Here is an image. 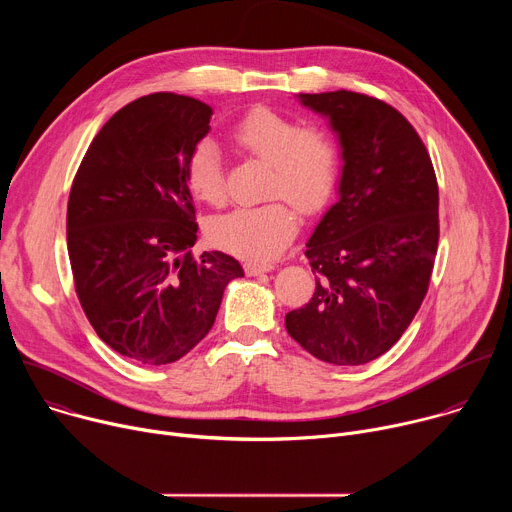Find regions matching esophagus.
Returning <instances> with one entry per match:
<instances>
[{
    "instance_id": "esophagus-1",
    "label": "esophagus",
    "mask_w": 512,
    "mask_h": 512,
    "mask_svg": "<svg viewBox=\"0 0 512 512\" xmlns=\"http://www.w3.org/2000/svg\"><path fill=\"white\" fill-rule=\"evenodd\" d=\"M275 269V265L273 263H259V261H247L245 263V273L247 275H251V277H255V275H261V273H269V271H273Z\"/></svg>"
}]
</instances>
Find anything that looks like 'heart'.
Instances as JSON below:
<instances>
[{
    "mask_svg": "<svg viewBox=\"0 0 512 512\" xmlns=\"http://www.w3.org/2000/svg\"><path fill=\"white\" fill-rule=\"evenodd\" d=\"M233 139L243 152L271 164L265 196L273 200L212 218L208 237L237 257L271 259L300 227L296 208L286 200L304 212H316L328 202L338 180V145L324 129L302 127L300 121L263 107L235 125ZM186 182L198 200L212 206L225 202L223 156L212 139L196 143L186 166Z\"/></svg>",
    "mask_w": 512,
    "mask_h": 512,
    "instance_id": "heart-1",
    "label": "heart"
}]
</instances>
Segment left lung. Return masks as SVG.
Segmentation results:
<instances>
[{
    "instance_id": "8db88e82",
    "label": "left lung",
    "mask_w": 512,
    "mask_h": 512,
    "mask_svg": "<svg viewBox=\"0 0 512 512\" xmlns=\"http://www.w3.org/2000/svg\"><path fill=\"white\" fill-rule=\"evenodd\" d=\"M298 99L328 119L342 170L338 200L306 243L316 291L285 328L316 358L356 367L401 338L427 294L437 180L417 131L391 105L352 91Z\"/></svg>"
}]
</instances>
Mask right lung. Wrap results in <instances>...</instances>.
Masks as SVG:
<instances>
[{
  "mask_svg": "<svg viewBox=\"0 0 512 512\" xmlns=\"http://www.w3.org/2000/svg\"><path fill=\"white\" fill-rule=\"evenodd\" d=\"M212 109L154 93L119 109L72 182L66 245L79 302L115 352L150 367L176 362L212 328L225 287L243 277L221 251L198 259L186 166Z\"/></svg>",
  "mask_w": 512,
  "mask_h": 512,
  "instance_id": "add662e5",
  "label": "right lung"
}]
</instances>
